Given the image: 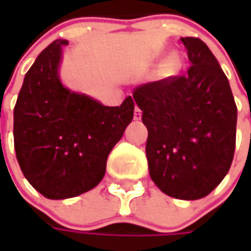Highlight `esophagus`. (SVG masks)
Returning a JSON list of instances; mask_svg holds the SVG:
<instances>
[{"instance_id": "obj_1", "label": "esophagus", "mask_w": 251, "mask_h": 251, "mask_svg": "<svg viewBox=\"0 0 251 251\" xmlns=\"http://www.w3.org/2000/svg\"><path fill=\"white\" fill-rule=\"evenodd\" d=\"M141 116H142V113H141L140 107L135 106V109H134V120H141Z\"/></svg>"}]
</instances>
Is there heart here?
<instances>
[{
	"label": "heart",
	"mask_w": 251,
	"mask_h": 251,
	"mask_svg": "<svg viewBox=\"0 0 251 251\" xmlns=\"http://www.w3.org/2000/svg\"><path fill=\"white\" fill-rule=\"evenodd\" d=\"M178 68H180V60H178L177 55H170L168 60L165 61V65H163L165 74H168V75L175 74Z\"/></svg>",
	"instance_id": "heart-1"
}]
</instances>
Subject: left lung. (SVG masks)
<instances>
[{
  "label": "left lung",
  "mask_w": 251,
  "mask_h": 251,
  "mask_svg": "<svg viewBox=\"0 0 251 251\" xmlns=\"http://www.w3.org/2000/svg\"><path fill=\"white\" fill-rule=\"evenodd\" d=\"M180 40L187 49V73L142 83L132 98L148 128L151 178L170 197L198 200L229 172L237 109L226 75L207 44L197 37Z\"/></svg>",
  "instance_id": "8db88e82"
}]
</instances>
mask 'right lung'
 Wrapping results in <instances>:
<instances>
[{"label":"right lung","instance_id":"1","mask_svg":"<svg viewBox=\"0 0 251 251\" xmlns=\"http://www.w3.org/2000/svg\"><path fill=\"white\" fill-rule=\"evenodd\" d=\"M67 40L47 46L26 73L14 109V144L24 176L50 200L96 187L107 156L134 117V100L103 106L60 79Z\"/></svg>","mask_w":251,"mask_h":251}]
</instances>
